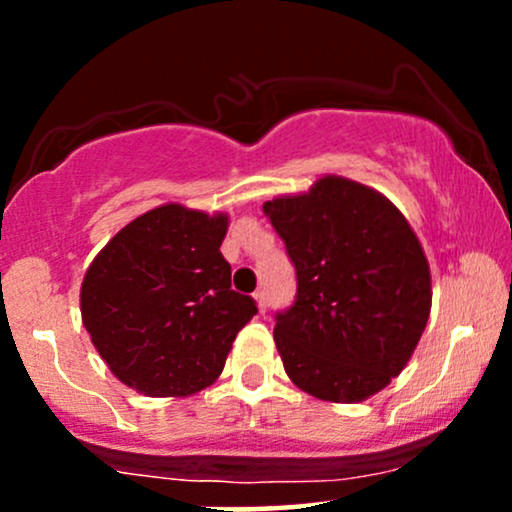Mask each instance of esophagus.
Instances as JSON below:
<instances>
[{"label":"esophagus","instance_id":"obj_1","mask_svg":"<svg viewBox=\"0 0 512 512\" xmlns=\"http://www.w3.org/2000/svg\"><path fill=\"white\" fill-rule=\"evenodd\" d=\"M255 303H257V308H260V313L267 310V293H264L262 289L255 291Z\"/></svg>","mask_w":512,"mask_h":512}]
</instances>
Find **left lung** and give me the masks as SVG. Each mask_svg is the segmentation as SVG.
<instances>
[{
    "label": "left lung",
    "mask_w": 512,
    "mask_h": 512,
    "mask_svg": "<svg viewBox=\"0 0 512 512\" xmlns=\"http://www.w3.org/2000/svg\"><path fill=\"white\" fill-rule=\"evenodd\" d=\"M262 209L298 279L274 325L286 375L325 402L373 397L407 366L431 313V269L409 221L378 190L339 175Z\"/></svg>",
    "instance_id": "obj_1"
}]
</instances>
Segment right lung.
<instances>
[{
	"instance_id": "obj_1",
	"label": "right lung",
	"mask_w": 512,
	"mask_h": 512,
	"mask_svg": "<svg viewBox=\"0 0 512 512\" xmlns=\"http://www.w3.org/2000/svg\"><path fill=\"white\" fill-rule=\"evenodd\" d=\"M228 216L161 204L129 221L86 269L81 320L120 383L187 397L214 383L257 313L231 289Z\"/></svg>"
}]
</instances>
